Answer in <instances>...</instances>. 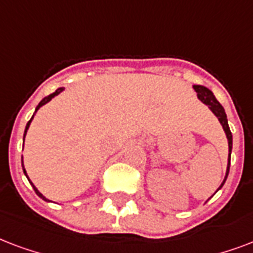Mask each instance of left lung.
Returning <instances> with one entry per match:
<instances>
[{
	"label": "left lung",
	"mask_w": 253,
	"mask_h": 253,
	"mask_svg": "<svg viewBox=\"0 0 253 253\" xmlns=\"http://www.w3.org/2000/svg\"><path fill=\"white\" fill-rule=\"evenodd\" d=\"M194 89L197 91L198 97L201 99V101H203L205 104L209 105V108L212 111V113H214L215 116L218 117V120L220 121V124H222L223 129H224V132H226L227 138H228V150H230V157H228V165H227L226 177H224V181H223V183L220 185V187H222V186L224 185V182H226L228 171H230L231 150H232V134H231L230 126H228V123H227V116H226V112H224V108H223L222 104L219 103L218 100L215 99L214 93H212L209 88L203 87V85H194ZM220 187H219V189H220ZM218 190H216V191H218Z\"/></svg>",
	"instance_id": "8db88e82"
}]
</instances>
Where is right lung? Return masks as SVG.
<instances>
[{
    "label": "right lung",
    "mask_w": 253,
    "mask_h": 253,
    "mask_svg": "<svg viewBox=\"0 0 253 253\" xmlns=\"http://www.w3.org/2000/svg\"><path fill=\"white\" fill-rule=\"evenodd\" d=\"M62 91H63V88H58V89H56V91L54 92V93H51V95L46 96V97H44V99H43L42 101H41V103H39L38 107H37V108H35V112H37V111H38V109L41 108V107H42V105H44V104H46V103H48V101H50V100H51L52 97H54V96H56V95H58V93H60V92H62ZM33 117H34V116H33ZM33 117H31L30 121H29V123H27V125H26V129H25V134H23V141H25V136H26L27 129H29V126H30V123H31V120H33ZM22 166H23V161H22ZM23 173L26 174V170H25V168H23ZM26 177H27V174H26ZM31 185H33V183H31ZM33 187H34V191H35V193H37V195H39V197L42 198V199H44V201H47L46 198L43 197L42 194L39 193L38 189H37V187H35L34 185H33Z\"/></svg>",
    "instance_id": "right-lung-1"
}]
</instances>
